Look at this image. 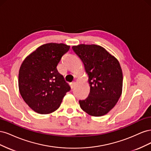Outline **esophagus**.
<instances>
[{
    "mask_svg": "<svg viewBox=\"0 0 151 151\" xmlns=\"http://www.w3.org/2000/svg\"><path fill=\"white\" fill-rule=\"evenodd\" d=\"M76 82H72V83H71L70 84V87H71V88L72 89H73L75 87V86H76Z\"/></svg>",
    "mask_w": 151,
    "mask_h": 151,
    "instance_id": "esophagus-1",
    "label": "esophagus"
}]
</instances>
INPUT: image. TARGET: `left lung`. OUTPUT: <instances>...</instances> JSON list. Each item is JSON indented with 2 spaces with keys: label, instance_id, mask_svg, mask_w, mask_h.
I'll use <instances>...</instances> for the list:
<instances>
[{
  "label": "left lung",
  "instance_id": "8db88e82",
  "mask_svg": "<svg viewBox=\"0 0 151 151\" xmlns=\"http://www.w3.org/2000/svg\"><path fill=\"white\" fill-rule=\"evenodd\" d=\"M72 50L89 77L90 92L86 99L79 100L81 109L93 116L106 115L122 95L123 74L119 62L99 45L81 44Z\"/></svg>",
  "mask_w": 151,
  "mask_h": 151
}]
</instances>
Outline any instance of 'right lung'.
<instances>
[{"label": "right lung", "instance_id": "1", "mask_svg": "<svg viewBox=\"0 0 151 151\" xmlns=\"http://www.w3.org/2000/svg\"><path fill=\"white\" fill-rule=\"evenodd\" d=\"M70 46L50 43L39 47L22 62L19 71V92L29 107L40 114L51 113L60 107L69 85L57 70L62 57Z\"/></svg>", "mask_w": 151, "mask_h": 151}]
</instances>
